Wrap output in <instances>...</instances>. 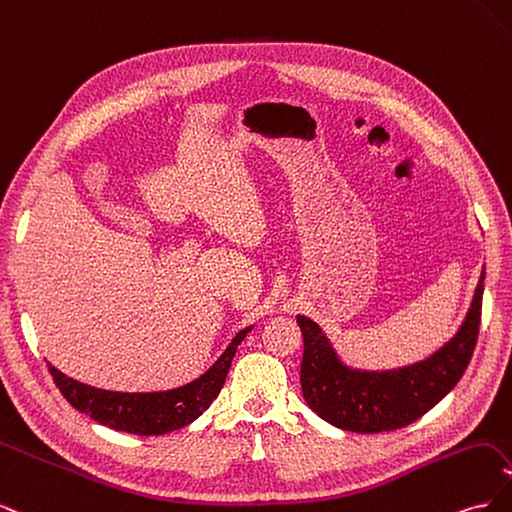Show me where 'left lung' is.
I'll return each mask as SVG.
<instances>
[{"label":"left lung","mask_w":512,"mask_h":512,"mask_svg":"<svg viewBox=\"0 0 512 512\" xmlns=\"http://www.w3.org/2000/svg\"><path fill=\"white\" fill-rule=\"evenodd\" d=\"M485 269L466 320L451 342L414 365L367 371L348 367L318 324L297 316L303 333L301 389L307 406L324 421L356 433L401 429L427 414L455 389L476 346Z\"/></svg>","instance_id":"8db88e82"}]
</instances>
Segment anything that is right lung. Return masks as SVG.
I'll list each match as a JSON object with an SVG mask.
<instances>
[{
    "label": "right lung",
    "instance_id": "obj_1",
    "mask_svg": "<svg viewBox=\"0 0 512 512\" xmlns=\"http://www.w3.org/2000/svg\"><path fill=\"white\" fill-rule=\"evenodd\" d=\"M250 331L252 327H245L232 337L220 359L203 376L170 391H104L68 378L53 365H49V371L61 395L70 401V406L94 418L96 423L117 431L136 433V436H162V433L190 425L211 406V401L222 391L237 346Z\"/></svg>",
    "mask_w": 512,
    "mask_h": 512
}]
</instances>
